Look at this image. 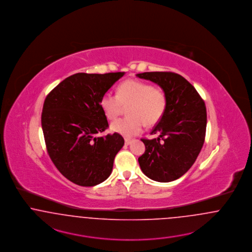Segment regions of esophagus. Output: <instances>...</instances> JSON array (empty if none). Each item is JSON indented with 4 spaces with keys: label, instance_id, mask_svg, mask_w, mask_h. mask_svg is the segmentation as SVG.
I'll use <instances>...</instances> for the list:
<instances>
[{
    "label": "esophagus",
    "instance_id": "esophagus-1",
    "mask_svg": "<svg viewBox=\"0 0 252 252\" xmlns=\"http://www.w3.org/2000/svg\"><path fill=\"white\" fill-rule=\"evenodd\" d=\"M132 142V139H131V138H125V145H130L131 143Z\"/></svg>",
    "mask_w": 252,
    "mask_h": 252
}]
</instances>
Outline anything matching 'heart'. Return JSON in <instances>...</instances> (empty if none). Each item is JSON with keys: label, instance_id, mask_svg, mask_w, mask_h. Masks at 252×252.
I'll return each instance as SVG.
<instances>
[{"label": "heart", "instance_id": "1", "mask_svg": "<svg viewBox=\"0 0 252 252\" xmlns=\"http://www.w3.org/2000/svg\"><path fill=\"white\" fill-rule=\"evenodd\" d=\"M106 118L116 120L124 107H128L130 117L120 119L111 124L112 131L124 136H133L141 132L145 126H153L163 118L167 98L164 90L151 84L129 79L119 85L117 95L105 93L99 101Z\"/></svg>", "mask_w": 252, "mask_h": 252}]
</instances>
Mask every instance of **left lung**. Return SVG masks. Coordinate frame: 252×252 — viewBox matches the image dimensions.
<instances>
[{"mask_svg": "<svg viewBox=\"0 0 252 252\" xmlns=\"http://www.w3.org/2000/svg\"><path fill=\"white\" fill-rule=\"evenodd\" d=\"M136 76L157 84L167 98L164 116L152 131L159 136L141 139L146 151L138 158L140 168L156 182L175 181L189 170L203 146L207 124L204 100L186 79L174 72H144Z\"/></svg>", "mask_w": 252, "mask_h": 252, "instance_id": "left-lung-1", "label": "left lung"}]
</instances>
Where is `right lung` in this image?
I'll return each mask as SVG.
<instances>
[{"instance_id": "add662e5", "label": "right lung", "mask_w": 252, "mask_h": 252, "mask_svg": "<svg viewBox=\"0 0 252 252\" xmlns=\"http://www.w3.org/2000/svg\"><path fill=\"white\" fill-rule=\"evenodd\" d=\"M123 75L76 73L45 98L41 125L47 152L60 173L75 185L94 186L104 182L124 145L118 132L96 136L108 128L100 98Z\"/></svg>"}]
</instances>
